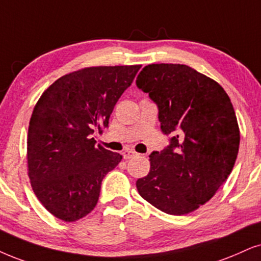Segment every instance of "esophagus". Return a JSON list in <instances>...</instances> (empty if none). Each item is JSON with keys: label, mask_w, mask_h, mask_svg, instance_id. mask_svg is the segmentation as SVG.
I'll return each instance as SVG.
<instances>
[{"label": "esophagus", "mask_w": 261, "mask_h": 261, "mask_svg": "<svg viewBox=\"0 0 261 261\" xmlns=\"http://www.w3.org/2000/svg\"><path fill=\"white\" fill-rule=\"evenodd\" d=\"M136 155H137V153H136V151H134V150H125L123 153L124 159H131V158L136 156Z\"/></svg>", "instance_id": "esophagus-1"}]
</instances>
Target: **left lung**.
<instances>
[{
	"label": "left lung",
	"mask_w": 261,
	"mask_h": 261,
	"mask_svg": "<svg viewBox=\"0 0 261 261\" xmlns=\"http://www.w3.org/2000/svg\"><path fill=\"white\" fill-rule=\"evenodd\" d=\"M159 108L170 146L149 155L137 179L140 195L158 210L184 216L214 196L235 165L240 128L225 90L187 65L151 64L136 81Z\"/></svg>",
	"instance_id": "left-lung-1"
}]
</instances>
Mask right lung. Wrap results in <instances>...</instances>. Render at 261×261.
Segmentation results:
<instances>
[{"instance_id": "add662e5", "label": "right lung", "mask_w": 261, "mask_h": 261, "mask_svg": "<svg viewBox=\"0 0 261 261\" xmlns=\"http://www.w3.org/2000/svg\"><path fill=\"white\" fill-rule=\"evenodd\" d=\"M141 65L96 66L71 72L42 94L30 119L28 174L48 212L75 222L91 212L103 177L120 163L119 153L91 137L108 120Z\"/></svg>"}]
</instances>
